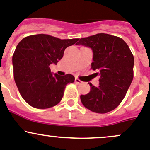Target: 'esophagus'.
Returning a JSON list of instances; mask_svg holds the SVG:
<instances>
[{
  "mask_svg": "<svg viewBox=\"0 0 150 150\" xmlns=\"http://www.w3.org/2000/svg\"><path fill=\"white\" fill-rule=\"evenodd\" d=\"M75 82H76V84H82V81L79 80V79H77V78H76V79H75Z\"/></svg>",
  "mask_w": 150,
  "mask_h": 150,
  "instance_id": "obj_1",
  "label": "esophagus"
}]
</instances>
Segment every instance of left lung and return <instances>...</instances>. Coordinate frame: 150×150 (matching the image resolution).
Instances as JSON below:
<instances>
[{
	"mask_svg": "<svg viewBox=\"0 0 150 150\" xmlns=\"http://www.w3.org/2000/svg\"><path fill=\"white\" fill-rule=\"evenodd\" d=\"M76 45L92 49L91 68L99 74V84L81 95L82 105L97 113L112 110L122 102L133 79L134 57L127 44L119 37L100 33L81 38Z\"/></svg>",
	"mask_w": 150,
	"mask_h": 150,
	"instance_id": "1",
	"label": "left lung"
}]
</instances>
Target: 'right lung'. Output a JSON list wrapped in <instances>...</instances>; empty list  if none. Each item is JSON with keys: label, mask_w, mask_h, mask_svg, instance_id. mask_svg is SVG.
<instances>
[{"label": "right lung", "mask_w": 150, "mask_h": 150, "mask_svg": "<svg viewBox=\"0 0 150 150\" xmlns=\"http://www.w3.org/2000/svg\"><path fill=\"white\" fill-rule=\"evenodd\" d=\"M79 39L61 40L44 34L23 38L12 56L14 79L23 99L31 107L46 109L62 99L67 84L74 82L71 74L53 75L49 66L57 65L67 47Z\"/></svg>", "instance_id": "1"}]
</instances>
